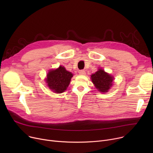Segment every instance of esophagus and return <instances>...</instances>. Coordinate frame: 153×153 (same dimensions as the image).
Here are the masks:
<instances>
[{
  "label": "esophagus",
  "instance_id": "1",
  "mask_svg": "<svg viewBox=\"0 0 153 153\" xmlns=\"http://www.w3.org/2000/svg\"><path fill=\"white\" fill-rule=\"evenodd\" d=\"M79 73L81 75H85V71L84 70H80L79 71Z\"/></svg>",
  "mask_w": 153,
  "mask_h": 153
}]
</instances>
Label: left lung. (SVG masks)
I'll return each mask as SVG.
<instances>
[{
  "instance_id": "left-lung-1",
  "label": "left lung",
  "mask_w": 153,
  "mask_h": 153,
  "mask_svg": "<svg viewBox=\"0 0 153 153\" xmlns=\"http://www.w3.org/2000/svg\"><path fill=\"white\" fill-rule=\"evenodd\" d=\"M114 77L107 73L102 69H99L97 72L91 75V80L96 89L99 92L106 93L113 84Z\"/></svg>"
}]
</instances>
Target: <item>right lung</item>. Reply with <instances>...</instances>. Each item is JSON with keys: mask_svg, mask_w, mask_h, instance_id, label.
Segmentation results:
<instances>
[{"mask_svg": "<svg viewBox=\"0 0 153 153\" xmlns=\"http://www.w3.org/2000/svg\"><path fill=\"white\" fill-rule=\"evenodd\" d=\"M72 76L73 74L71 72L66 71L64 66H60L58 69L48 72L45 81L47 86L53 92L61 94L67 89Z\"/></svg>", "mask_w": 153, "mask_h": 153, "instance_id": "right-lung-1", "label": "right lung"}]
</instances>
